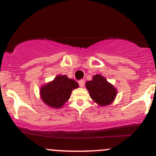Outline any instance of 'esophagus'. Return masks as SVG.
<instances>
[{
    "label": "esophagus",
    "mask_w": 156,
    "mask_h": 156,
    "mask_svg": "<svg viewBox=\"0 0 156 156\" xmlns=\"http://www.w3.org/2000/svg\"><path fill=\"white\" fill-rule=\"evenodd\" d=\"M78 83H79V86L80 87H84V84H85V80H80L78 81Z\"/></svg>",
    "instance_id": "esophagus-1"
}]
</instances>
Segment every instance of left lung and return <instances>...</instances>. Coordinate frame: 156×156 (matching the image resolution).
<instances>
[{
    "label": "left lung",
    "instance_id": "obj_1",
    "mask_svg": "<svg viewBox=\"0 0 156 156\" xmlns=\"http://www.w3.org/2000/svg\"><path fill=\"white\" fill-rule=\"evenodd\" d=\"M86 88L89 91L91 98L101 106L112 103L117 95V89L107 81L101 75H95L92 80L86 83Z\"/></svg>",
    "mask_w": 156,
    "mask_h": 156
}]
</instances>
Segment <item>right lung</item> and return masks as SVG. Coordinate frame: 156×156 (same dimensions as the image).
<instances>
[{
  "instance_id": "right-lung-1",
  "label": "right lung",
  "mask_w": 156,
  "mask_h": 156,
  "mask_svg": "<svg viewBox=\"0 0 156 156\" xmlns=\"http://www.w3.org/2000/svg\"><path fill=\"white\" fill-rule=\"evenodd\" d=\"M78 87V83L76 80L70 79L67 76H58L53 81L41 87L40 96L48 106L58 108L69 100L72 90Z\"/></svg>"
}]
</instances>
